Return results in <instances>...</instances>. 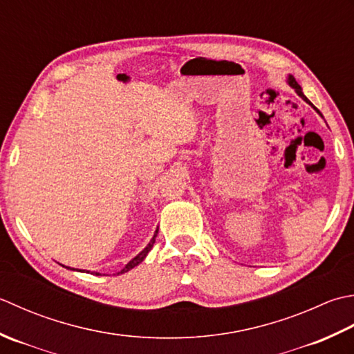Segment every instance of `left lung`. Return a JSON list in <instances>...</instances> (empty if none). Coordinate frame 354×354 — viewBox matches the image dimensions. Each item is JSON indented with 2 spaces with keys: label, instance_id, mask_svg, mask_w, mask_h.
<instances>
[{
  "label": "left lung",
  "instance_id": "1",
  "mask_svg": "<svg viewBox=\"0 0 354 354\" xmlns=\"http://www.w3.org/2000/svg\"><path fill=\"white\" fill-rule=\"evenodd\" d=\"M288 84H290V86H293V88H295V90H297V93H298V95H299V96H301L302 99H304V100H306V102H308V104H310V100H308V99H307V97L304 96V93H302V90H301V86H299V84L297 82V79H295L293 76H288ZM312 106H313V105H312ZM313 108H315V106H313ZM315 110H316V111H318V108H315ZM318 113H319V111H318Z\"/></svg>",
  "mask_w": 354,
  "mask_h": 354
}]
</instances>
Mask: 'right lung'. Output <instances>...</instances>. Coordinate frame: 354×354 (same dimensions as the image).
Listing matches in <instances>:
<instances>
[{"instance_id":"right-lung-1","label":"right lung","mask_w":354,"mask_h":354,"mask_svg":"<svg viewBox=\"0 0 354 354\" xmlns=\"http://www.w3.org/2000/svg\"><path fill=\"white\" fill-rule=\"evenodd\" d=\"M157 232H158V229L156 230V234H154V236H153V240H151L149 243H148V246L145 248V249H143L142 252H140V254L139 255H137V257H134L133 259H131V261H129L127 266H125V268L124 269H122L119 273H125V272H128V270H131L133 268H136V266L137 264H139V263H142L143 261V259H145V257L148 255V252L151 250V249H153V246H154V241H156V236H157ZM96 275H99V273L96 272Z\"/></svg>"}]
</instances>
